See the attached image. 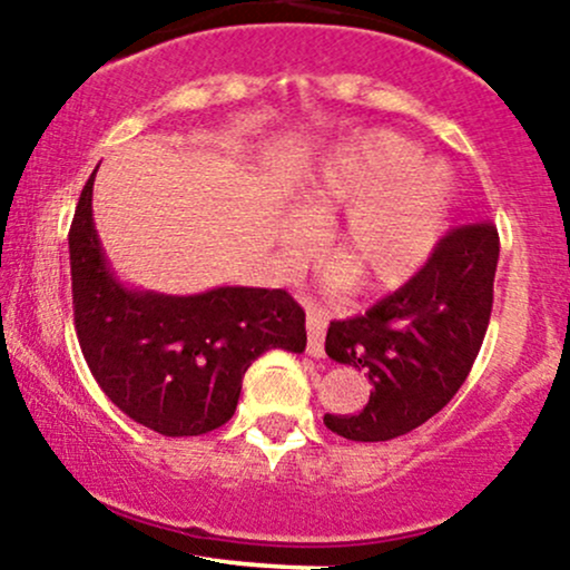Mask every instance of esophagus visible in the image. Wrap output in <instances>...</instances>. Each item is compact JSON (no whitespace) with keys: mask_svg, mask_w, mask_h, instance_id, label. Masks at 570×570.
<instances>
[{"mask_svg":"<svg viewBox=\"0 0 570 570\" xmlns=\"http://www.w3.org/2000/svg\"><path fill=\"white\" fill-rule=\"evenodd\" d=\"M306 353L312 357L325 353V315L317 306H306Z\"/></svg>","mask_w":570,"mask_h":570,"instance_id":"esophagus-1","label":"esophagus"}]
</instances>
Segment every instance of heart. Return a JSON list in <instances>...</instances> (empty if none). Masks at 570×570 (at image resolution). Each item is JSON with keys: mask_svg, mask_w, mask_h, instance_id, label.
<instances>
[{"mask_svg": "<svg viewBox=\"0 0 570 570\" xmlns=\"http://www.w3.org/2000/svg\"><path fill=\"white\" fill-rule=\"evenodd\" d=\"M452 202L450 166L420 156L417 142L399 131L371 129L320 161L293 213L303 228H320L347 209L323 239L320 264L347 293H382L404 285L431 258ZM297 227L287 223L279 236L287 261L306 253Z\"/></svg>", "mask_w": 570, "mask_h": 570, "instance_id": "obj_1", "label": "heart"}]
</instances>
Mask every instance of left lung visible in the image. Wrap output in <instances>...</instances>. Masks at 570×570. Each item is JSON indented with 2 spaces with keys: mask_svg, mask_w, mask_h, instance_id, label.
<instances>
[{
  "mask_svg": "<svg viewBox=\"0 0 570 570\" xmlns=\"http://www.w3.org/2000/svg\"><path fill=\"white\" fill-rule=\"evenodd\" d=\"M498 253L492 223L452 228L409 283L366 315L331 323L325 353L366 371L374 390L357 414H325L328 431L399 439L450 404L488 334Z\"/></svg>",
  "mask_w": 570,
  "mask_h": 570,
  "instance_id": "1",
  "label": "left lung"
}]
</instances>
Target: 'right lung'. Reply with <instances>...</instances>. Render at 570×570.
<instances>
[{"instance_id": "right-lung-1", "label": "right lung", "mask_w": 570, "mask_h": 570, "mask_svg": "<svg viewBox=\"0 0 570 570\" xmlns=\"http://www.w3.org/2000/svg\"><path fill=\"white\" fill-rule=\"evenodd\" d=\"M96 175V171H94ZM94 175L72 228L75 331L94 380L134 423L161 436H202L234 417L242 376L266 350L304 353V309L268 287H213L196 296L126 287L94 226Z\"/></svg>"}]
</instances>
